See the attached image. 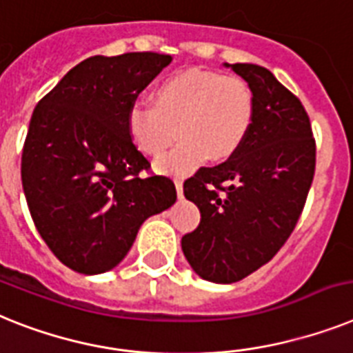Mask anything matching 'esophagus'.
<instances>
[{
	"instance_id": "1",
	"label": "esophagus",
	"mask_w": 353,
	"mask_h": 353,
	"mask_svg": "<svg viewBox=\"0 0 353 353\" xmlns=\"http://www.w3.org/2000/svg\"><path fill=\"white\" fill-rule=\"evenodd\" d=\"M174 185H176L177 197H183V179H179V177H176V179H174Z\"/></svg>"
}]
</instances>
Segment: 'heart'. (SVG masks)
Here are the masks:
<instances>
[{
  "label": "heart",
  "instance_id": "1",
  "mask_svg": "<svg viewBox=\"0 0 353 353\" xmlns=\"http://www.w3.org/2000/svg\"><path fill=\"white\" fill-rule=\"evenodd\" d=\"M154 103L136 102L127 125L136 147L159 158L176 141L177 147L159 159L158 168L185 176L204 159L226 161L241 149L254 118V97L244 79L219 71H177L154 88Z\"/></svg>",
  "mask_w": 353,
  "mask_h": 353
}]
</instances>
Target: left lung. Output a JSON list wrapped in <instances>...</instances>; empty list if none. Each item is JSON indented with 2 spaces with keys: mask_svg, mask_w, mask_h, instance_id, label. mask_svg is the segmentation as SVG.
<instances>
[{
  "mask_svg": "<svg viewBox=\"0 0 353 353\" xmlns=\"http://www.w3.org/2000/svg\"><path fill=\"white\" fill-rule=\"evenodd\" d=\"M230 66V64H228ZM253 91L254 118L241 149L185 181L201 212L181 239L194 271L208 282H239L280 251L298 224L316 170V140L303 103L271 71L232 64Z\"/></svg>",
  "mask_w": 353,
  "mask_h": 353,
  "instance_id": "1",
  "label": "left lung"
}]
</instances>
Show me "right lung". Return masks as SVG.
Returning <instances> with one entry per match:
<instances>
[{
  "instance_id": "right-lung-1",
  "label": "right lung",
  "mask_w": 353,
  "mask_h": 353,
  "mask_svg": "<svg viewBox=\"0 0 353 353\" xmlns=\"http://www.w3.org/2000/svg\"><path fill=\"white\" fill-rule=\"evenodd\" d=\"M170 61L156 52L94 55L35 105L21 181L37 232L73 271L118 265L145 219L176 203L174 181L152 174L127 125L138 94Z\"/></svg>"
}]
</instances>
